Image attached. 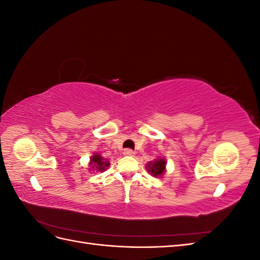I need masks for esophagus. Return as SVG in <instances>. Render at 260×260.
Segmentation results:
<instances>
[{"label": "esophagus", "instance_id": "obj_1", "mask_svg": "<svg viewBox=\"0 0 260 260\" xmlns=\"http://www.w3.org/2000/svg\"><path fill=\"white\" fill-rule=\"evenodd\" d=\"M123 155L124 156H133V155H135V152H133L132 149L127 148V149H123Z\"/></svg>", "mask_w": 260, "mask_h": 260}]
</instances>
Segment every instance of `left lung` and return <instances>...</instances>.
Wrapping results in <instances>:
<instances>
[{
    "mask_svg": "<svg viewBox=\"0 0 260 260\" xmlns=\"http://www.w3.org/2000/svg\"><path fill=\"white\" fill-rule=\"evenodd\" d=\"M166 160L165 158H157L156 160L149 161L146 165V169L148 172H151V175L154 177H160L165 171H166Z\"/></svg>",
    "mask_w": 260,
    "mask_h": 260,
    "instance_id": "left-lung-1",
    "label": "left lung"
}]
</instances>
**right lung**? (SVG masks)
Here are the masks:
<instances>
[{"mask_svg":"<svg viewBox=\"0 0 260 260\" xmlns=\"http://www.w3.org/2000/svg\"><path fill=\"white\" fill-rule=\"evenodd\" d=\"M90 165H91V169L103 172L107 169V167H109V161L104 159L100 154H94L91 157Z\"/></svg>","mask_w":260,"mask_h":260,"instance_id":"add662e5","label":"right lung"}]
</instances>
